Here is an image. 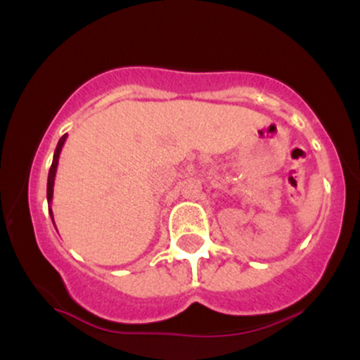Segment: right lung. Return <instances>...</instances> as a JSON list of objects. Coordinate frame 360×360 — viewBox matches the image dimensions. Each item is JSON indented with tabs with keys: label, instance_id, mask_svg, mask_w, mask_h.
<instances>
[{
	"label": "right lung",
	"instance_id": "right-lung-1",
	"mask_svg": "<svg viewBox=\"0 0 360 360\" xmlns=\"http://www.w3.org/2000/svg\"><path fill=\"white\" fill-rule=\"evenodd\" d=\"M65 139H68V134L62 135L60 140H59V143H57L56 152H53V159H52L51 171H49V179H47V203H49V205H52V198H53V181H56L57 164H59V155H60L62 147H64ZM49 213H51V218H52V221H53V214H52V208H51V206H49ZM53 226H56V223H53Z\"/></svg>",
	"mask_w": 360,
	"mask_h": 360
}]
</instances>
